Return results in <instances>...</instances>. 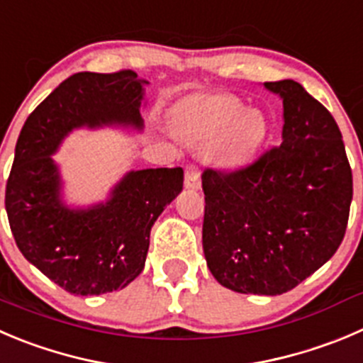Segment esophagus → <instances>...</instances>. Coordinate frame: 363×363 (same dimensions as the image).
I'll return each mask as SVG.
<instances>
[{
    "label": "esophagus",
    "instance_id": "obj_1",
    "mask_svg": "<svg viewBox=\"0 0 363 363\" xmlns=\"http://www.w3.org/2000/svg\"><path fill=\"white\" fill-rule=\"evenodd\" d=\"M185 187L199 189L201 187V176H199V167L196 164H189L185 167Z\"/></svg>",
    "mask_w": 363,
    "mask_h": 363
}]
</instances>
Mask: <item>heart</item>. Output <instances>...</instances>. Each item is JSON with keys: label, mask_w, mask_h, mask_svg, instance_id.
<instances>
[{"label": "heart", "mask_w": 363, "mask_h": 363, "mask_svg": "<svg viewBox=\"0 0 363 363\" xmlns=\"http://www.w3.org/2000/svg\"><path fill=\"white\" fill-rule=\"evenodd\" d=\"M176 124L189 140L212 144L224 164H240L255 155L264 143L267 123L257 108L231 94L192 96L176 108Z\"/></svg>", "instance_id": "obj_1"}]
</instances>
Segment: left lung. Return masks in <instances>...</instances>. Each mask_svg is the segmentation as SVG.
<instances>
[{
    "instance_id": "8db88e82",
    "label": "left lung",
    "mask_w": 363,
    "mask_h": 363,
    "mask_svg": "<svg viewBox=\"0 0 363 363\" xmlns=\"http://www.w3.org/2000/svg\"><path fill=\"white\" fill-rule=\"evenodd\" d=\"M264 85L283 99L281 144L244 167L203 171V251L223 287L276 296L339 250L353 172L326 106L294 80Z\"/></svg>"
}]
</instances>
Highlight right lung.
Masks as SVG:
<instances>
[{"label": "right lung", "mask_w": 363, "mask_h": 363, "mask_svg": "<svg viewBox=\"0 0 363 363\" xmlns=\"http://www.w3.org/2000/svg\"><path fill=\"white\" fill-rule=\"evenodd\" d=\"M137 72H76L28 116L6 179L5 208L17 247L30 264L71 294L124 289L143 272L150 231L184 187V169L133 171L106 203L71 210L58 199L51 155L71 130L99 124L143 126Z\"/></svg>", "instance_id": "right-lung-1"}]
</instances>
